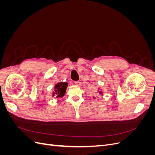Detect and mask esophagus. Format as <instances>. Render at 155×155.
Listing matches in <instances>:
<instances>
[{"label": "esophagus", "instance_id": "obj_1", "mask_svg": "<svg viewBox=\"0 0 155 155\" xmlns=\"http://www.w3.org/2000/svg\"><path fill=\"white\" fill-rule=\"evenodd\" d=\"M74 83H75V85H76L77 86H80L81 85V82L80 81H75L74 82Z\"/></svg>", "mask_w": 155, "mask_h": 155}]
</instances>
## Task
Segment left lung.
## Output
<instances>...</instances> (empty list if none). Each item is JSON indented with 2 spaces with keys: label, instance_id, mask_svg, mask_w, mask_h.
<instances>
[{
  "label": "left lung",
  "instance_id": "8db88e82",
  "mask_svg": "<svg viewBox=\"0 0 155 155\" xmlns=\"http://www.w3.org/2000/svg\"><path fill=\"white\" fill-rule=\"evenodd\" d=\"M97 92L99 93L100 94H101V95L104 94V92H103L102 90H99V91H97ZM93 98H94V99H96V97H95L94 96H93Z\"/></svg>",
  "mask_w": 155,
  "mask_h": 155
}]
</instances>
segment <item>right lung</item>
<instances>
[{"label":"right lung","instance_id":"right-lung-1","mask_svg":"<svg viewBox=\"0 0 155 155\" xmlns=\"http://www.w3.org/2000/svg\"><path fill=\"white\" fill-rule=\"evenodd\" d=\"M67 87V82H59L57 84H55L51 96H56L57 98L63 97L65 94V92H66Z\"/></svg>","mask_w":155,"mask_h":155}]
</instances>
